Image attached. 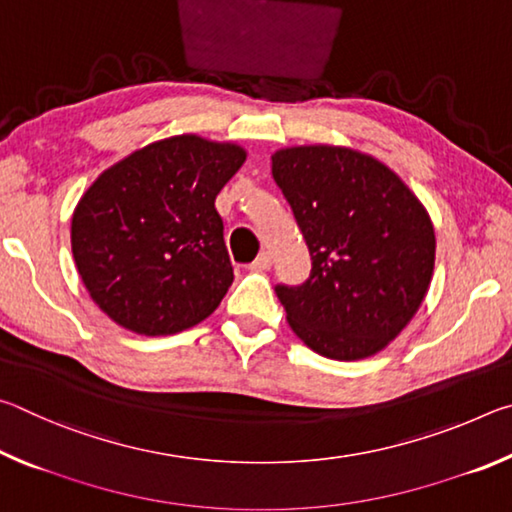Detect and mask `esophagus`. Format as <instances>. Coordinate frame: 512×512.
<instances>
[{"label": "esophagus", "mask_w": 512, "mask_h": 512, "mask_svg": "<svg viewBox=\"0 0 512 512\" xmlns=\"http://www.w3.org/2000/svg\"><path fill=\"white\" fill-rule=\"evenodd\" d=\"M271 264H273V259H271V255H268V253H259V257L255 259V262H253V264H250V271L264 273V271H268V268H271Z\"/></svg>", "instance_id": "obj_1"}]
</instances>
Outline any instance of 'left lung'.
Instances as JSON below:
<instances>
[{"instance_id":"8db88e82","label":"left lung","mask_w":512,"mask_h":512,"mask_svg":"<svg viewBox=\"0 0 512 512\" xmlns=\"http://www.w3.org/2000/svg\"><path fill=\"white\" fill-rule=\"evenodd\" d=\"M273 178L311 255L305 282L275 284L291 329L327 359L384 350L429 289L427 210L386 164L341 146L277 151Z\"/></svg>"}]
</instances>
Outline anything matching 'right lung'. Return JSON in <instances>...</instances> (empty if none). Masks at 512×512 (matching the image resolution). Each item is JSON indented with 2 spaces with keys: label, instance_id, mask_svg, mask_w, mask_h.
<instances>
[{
  "label": "right lung",
  "instance_id": "obj_1",
  "mask_svg": "<svg viewBox=\"0 0 512 512\" xmlns=\"http://www.w3.org/2000/svg\"><path fill=\"white\" fill-rule=\"evenodd\" d=\"M235 144L178 135L103 171L72 216V253L92 300L146 336L183 332L235 280L214 201L244 164Z\"/></svg>",
  "mask_w": 512,
  "mask_h": 512
}]
</instances>
